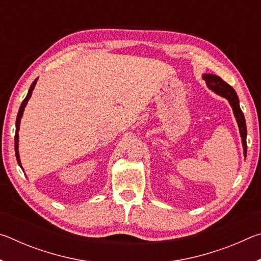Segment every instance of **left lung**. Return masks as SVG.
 Masks as SVG:
<instances>
[{
    "instance_id": "left-lung-1",
    "label": "left lung",
    "mask_w": 261,
    "mask_h": 261,
    "mask_svg": "<svg viewBox=\"0 0 261 261\" xmlns=\"http://www.w3.org/2000/svg\"><path fill=\"white\" fill-rule=\"evenodd\" d=\"M202 79L206 82L207 86H208L212 91H214L216 94H219L221 96H224V98L229 101V103L231 105L233 115H235L238 127H240L243 148H244V155L246 158V124H245L244 114H243L242 109L240 107V100H238V96L236 94L235 90H233L229 84L222 81V78H220L219 76H215V74L206 73L202 76Z\"/></svg>"
}]
</instances>
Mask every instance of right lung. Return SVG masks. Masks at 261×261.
I'll return each mask as SVG.
<instances>
[{
    "label": "right lung",
    "instance_id": "right-lung-1",
    "mask_svg": "<svg viewBox=\"0 0 261 261\" xmlns=\"http://www.w3.org/2000/svg\"><path fill=\"white\" fill-rule=\"evenodd\" d=\"M37 81L38 78L35 79V81L32 83V85H31L30 90H29V93L28 95H26V98L24 99L23 102H21L20 107H19V112H18V115H17V118H16V135H15V152H16V159H17V162H18V165L21 167V163H20V160H19V154H18V131H19V124H20V118L21 116H23V112H24V108L26 103H28L29 99L31 98V95H32V91L34 90V86L35 84H37Z\"/></svg>",
    "mask_w": 261,
    "mask_h": 261
}]
</instances>
